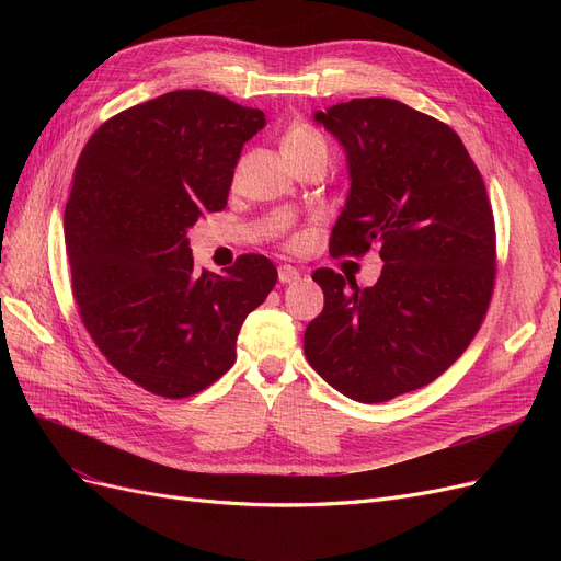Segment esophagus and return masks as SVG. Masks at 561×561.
Listing matches in <instances>:
<instances>
[{"mask_svg": "<svg viewBox=\"0 0 561 561\" xmlns=\"http://www.w3.org/2000/svg\"><path fill=\"white\" fill-rule=\"evenodd\" d=\"M299 268H295L293 264H280L278 266V280L280 283H297L299 280Z\"/></svg>", "mask_w": 561, "mask_h": 561, "instance_id": "obj_1", "label": "esophagus"}]
</instances>
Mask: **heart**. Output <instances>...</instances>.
Instances as JSON below:
<instances>
[{
    "label": "heart",
    "mask_w": 561,
    "mask_h": 561,
    "mask_svg": "<svg viewBox=\"0 0 561 561\" xmlns=\"http://www.w3.org/2000/svg\"><path fill=\"white\" fill-rule=\"evenodd\" d=\"M280 151L287 163L293 165L309 157H328V140L316 126L307 122H295L283 133Z\"/></svg>",
    "instance_id": "heart-1"
}]
</instances>
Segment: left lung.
Returning <instances> with one entry per match:
<instances>
[{"label": "left lung", "mask_w": 561, "mask_h": 561, "mask_svg": "<svg viewBox=\"0 0 561 561\" xmlns=\"http://www.w3.org/2000/svg\"><path fill=\"white\" fill-rule=\"evenodd\" d=\"M316 122L342 142L351 192L332 257L383 262L371 287L316 268L325 307L304 332L318 375L358 402H386L435 381L486 316L496 229L484 180L461 138L390 98H355Z\"/></svg>", "instance_id": "left-lung-1"}]
</instances>
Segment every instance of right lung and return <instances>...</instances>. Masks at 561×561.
<instances>
[{
    "label": "right lung",
    "mask_w": 561,
    "mask_h": 561,
    "mask_svg": "<svg viewBox=\"0 0 561 561\" xmlns=\"http://www.w3.org/2000/svg\"><path fill=\"white\" fill-rule=\"evenodd\" d=\"M262 110L173 91L114 114L83 147L65 206V248L83 328L126 379L190 398L229 371L243 320L274 290L264 254L222 276L194 268L190 231L227 206Z\"/></svg>",
    "instance_id": "1"
}]
</instances>
